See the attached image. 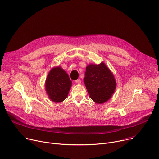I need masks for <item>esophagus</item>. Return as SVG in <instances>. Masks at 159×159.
I'll return each instance as SVG.
<instances>
[{"instance_id": "esophagus-1", "label": "esophagus", "mask_w": 159, "mask_h": 159, "mask_svg": "<svg viewBox=\"0 0 159 159\" xmlns=\"http://www.w3.org/2000/svg\"><path fill=\"white\" fill-rule=\"evenodd\" d=\"M75 82L77 83V84H80V83H81V80H80V79H77V80L75 81Z\"/></svg>"}]
</instances>
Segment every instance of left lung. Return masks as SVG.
Instances as JSON below:
<instances>
[{
    "label": "left lung",
    "mask_w": 159,
    "mask_h": 159,
    "mask_svg": "<svg viewBox=\"0 0 159 159\" xmlns=\"http://www.w3.org/2000/svg\"><path fill=\"white\" fill-rule=\"evenodd\" d=\"M84 81L90 98L98 104L109 100L116 89L114 76L102 62L99 65H89Z\"/></svg>",
    "instance_id": "8db88e82"
}]
</instances>
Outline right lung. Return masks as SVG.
Returning a JSON list of instances; mask_svg holds the SVG:
<instances>
[{
	"label": "right lung",
	"mask_w": 159,
	"mask_h": 159,
	"mask_svg": "<svg viewBox=\"0 0 159 159\" xmlns=\"http://www.w3.org/2000/svg\"><path fill=\"white\" fill-rule=\"evenodd\" d=\"M71 85L69 75L60 66L50 70L45 84L50 99L55 102H62L67 98Z\"/></svg>",
	"instance_id": "right-lung-1"
}]
</instances>
